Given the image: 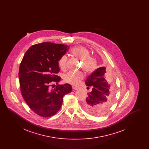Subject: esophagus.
<instances>
[{"mask_svg":"<svg viewBox=\"0 0 149 149\" xmlns=\"http://www.w3.org/2000/svg\"><path fill=\"white\" fill-rule=\"evenodd\" d=\"M79 88H80L79 86H73V89L75 90H78Z\"/></svg>","mask_w":149,"mask_h":149,"instance_id":"1","label":"esophagus"}]
</instances>
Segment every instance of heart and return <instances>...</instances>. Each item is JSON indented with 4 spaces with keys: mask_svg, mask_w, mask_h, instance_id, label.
Segmentation results:
<instances>
[{
    "mask_svg": "<svg viewBox=\"0 0 149 149\" xmlns=\"http://www.w3.org/2000/svg\"><path fill=\"white\" fill-rule=\"evenodd\" d=\"M71 54L80 60H81V68L86 73H91L97 68V61L95 57L90 56V52L85 47L78 46L72 47L70 50ZM68 57L65 55L61 57L58 64L61 69L65 71L67 69ZM84 78V74L83 72H75L70 71L64 76L65 82L72 85H78L81 80Z\"/></svg>",
    "mask_w": 149,
    "mask_h": 149,
    "instance_id": "1",
    "label": "heart"
}]
</instances>
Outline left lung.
Listing matches in <instances>:
<instances>
[{"label": "left lung", "mask_w": 149, "mask_h": 149, "mask_svg": "<svg viewBox=\"0 0 149 149\" xmlns=\"http://www.w3.org/2000/svg\"><path fill=\"white\" fill-rule=\"evenodd\" d=\"M113 80L111 72L105 67L97 69L85 80V84L92 88L91 92L83 103L85 111L95 116H101L111 106L112 99L111 91Z\"/></svg>", "instance_id": "obj_1"}]
</instances>
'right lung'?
<instances>
[{
	"mask_svg": "<svg viewBox=\"0 0 149 149\" xmlns=\"http://www.w3.org/2000/svg\"><path fill=\"white\" fill-rule=\"evenodd\" d=\"M69 49L68 46L42 42L32 45L26 51L19 69V85L22 97L37 114L49 117L56 113L62 106L63 97L72 91L69 84L57 85L61 77L58 61Z\"/></svg>",
	"mask_w": 149,
	"mask_h": 149,
	"instance_id": "1",
	"label": "right lung"
}]
</instances>
